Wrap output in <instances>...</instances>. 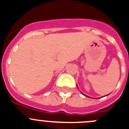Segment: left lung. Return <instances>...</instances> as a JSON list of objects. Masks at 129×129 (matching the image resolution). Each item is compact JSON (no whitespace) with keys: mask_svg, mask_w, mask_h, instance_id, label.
I'll return each instance as SVG.
<instances>
[{"mask_svg":"<svg viewBox=\"0 0 129 129\" xmlns=\"http://www.w3.org/2000/svg\"><path fill=\"white\" fill-rule=\"evenodd\" d=\"M81 93H82V94H83V95H84V96H86V97H89V96H86V95H85V94H83V93H82V92H81Z\"/></svg>","mask_w":129,"mask_h":129,"instance_id":"obj_1","label":"left lung"}]
</instances>
